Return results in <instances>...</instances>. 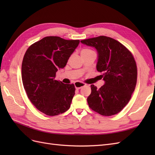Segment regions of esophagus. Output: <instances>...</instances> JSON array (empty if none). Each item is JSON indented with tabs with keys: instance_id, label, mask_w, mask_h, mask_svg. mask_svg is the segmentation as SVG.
Masks as SVG:
<instances>
[{
	"instance_id": "1",
	"label": "esophagus",
	"mask_w": 155,
	"mask_h": 155,
	"mask_svg": "<svg viewBox=\"0 0 155 155\" xmlns=\"http://www.w3.org/2000/svg\"><path fill=\"white\" fill-rule=\"evenodd\" d=\"M87 85L86 83H83V82H80V81H76L74 83V85L75 87H76V89H80L81 87L85 86Z\"/></svg>"
}]
</instances>
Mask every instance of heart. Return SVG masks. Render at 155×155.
<instances>
[{"mask_svg":"<svg viewBox=\"0 0 155 155\" xmlns=\"http://www.w3.org/2000/svg\"><path fill=\"white\" fill-rule=\"evenodd\" d=\"M94 51H92L91 49H88V48H84L81 50V55L82 54H88V53H91V52H93Z\"/></svg>","mask_w":155,"mask_h":155,"instance_id":"1","label":"heart"}]
</instances>
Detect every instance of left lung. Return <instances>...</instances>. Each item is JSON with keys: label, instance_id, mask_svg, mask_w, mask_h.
Masks as SVG:
<instances>
[{"label": "left lung", "instance_id": "left-lung-1", "mask_svg": "<svg viewBox=\"0 0 155 155\" xmlns=\"http://www.w3.org/2000/svg\"><path fill=\"white\" fill-rule=\"evenodd\" d=\"M94 47L98 54L96 68L105 81L97 89L91 85L89 107L101 115L118 114L128 104L137 81V67L132 53L118 41L99 36L81 41Z\"/></svg>", "mask_w": 155, "mask_h": 155}]
</instances>
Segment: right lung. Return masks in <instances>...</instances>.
I'll return each mask as SVG.
<instances>
[{
	"mask_svg": "<svg viewBox=\"0 0 155 155\" xmlns=\"http://www.w3.org/2000/svg\"><path fill=\"white\" fill-rule=\"evenodd\" d=\"M79 43V40L45 37L32 44L24 55L23 86L32 104L46 115L56 116L69 109L75 86L55 80V78L58 69L66 66Z\"/></svg>",
	"mask_w": 155,
	"mask_h": 155,
	"instance_id": "add662e5",
	"label": "right lung"
}]
</instances>
